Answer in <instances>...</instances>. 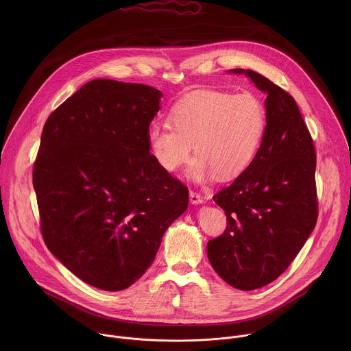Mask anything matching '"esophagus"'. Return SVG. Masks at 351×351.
I'll return each mask as SVG.
<instances>
[{
	"label": "esophagus",
	"instance_id": "esophagus-1",
	"mask_svg": "<svg viewBox=\"0 0 351 351\" xmlns=\"http://www.w3.org/2000/svg\"><path fill=\"white\" fill-rule=\"evenodd\" d=\"M189 200H191V202H192L193 205H199V204H202V202H204L202 196L199 195V193H196V192H191V195H189Z\"/></svg>",
	"mask_w": 351,
	"mask_h": 351
}]
</instances>
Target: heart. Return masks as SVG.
Returning a JSON list of instances; mask_svg holds the SVG:
<instances>
[{
    "label": "heart",
    "instance_id": "b5f03b06",
    "mask_svg": "<svg viewBox=\"0 0 351 351\" xmlns=\"http://www.w3.org/2000/svg\"><path fill=\"white\" fill-rule=\"evenodd\" d=\"M169 124H152L147 132L151 155L173 173L186 165L193 152L189 177L206 182L216 174L228 180L241 174L262 143L267 116L262 100L251 92L232 95L199 90L178 101L169 112Z\"/></svg>",
    "mask_w": 351,
    "mask_h": 351
}]
</instances>
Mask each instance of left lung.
Returning a JSON list of instances; mask_svg holds the SVG:
<instances>
[{
    "label": "left lung",
    "instance_id": "1",
    "mask_svg": "<svg viewBox=\"0 0 351 351\" xmlns=\"http://www.w3.org/2000/svg\"><path fill=\"white\" fill-rule=\"evenodd\" d=\"M266 95V130L247 169L213 201L227 215L224 234L206 245L215 271L241 291L280 277L315 228L316 154L295 99L266 77L243 69Z\"/></svg>",
    "mask_w": 351,
    "mask_h": 351
}]
</instances>
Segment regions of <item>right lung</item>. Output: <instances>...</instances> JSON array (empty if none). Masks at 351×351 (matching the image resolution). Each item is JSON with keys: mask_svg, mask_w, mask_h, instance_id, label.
<instances>
[{"mask_svg": "<svg viewBox=\"0 0 351 351\" xmlns=\"http://www.w3.org/2000/svg\"><path fill=\"white\" fill-rule=\"evenodd\" d=\"M162 93L99 78L47 119L34 189L49 250L84 282L123 291L149 269L188 188L158 166L147 143Z\"/></svg>", "mask_w": 351, "mask_h": 351, "instance_id": "1", "label": "right lung"}]
</instances>
